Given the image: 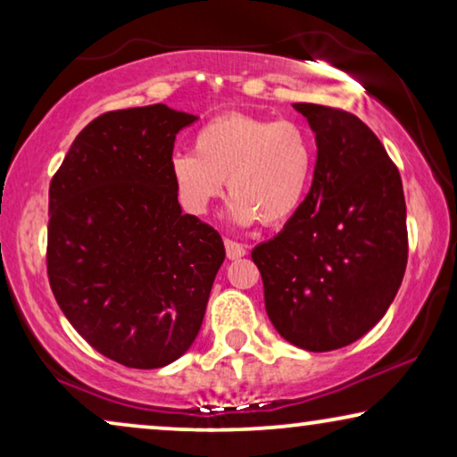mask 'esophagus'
<instances>
[{
  "instance_id": "obj_1",
  "label": "esophagus",
  "mask_w": 457,
  "mask_h": 457,
  "mask_svg": "<svg viewBox=\"0 0 457 457\" xmlns=\"http://www.w3.org/2000/svg\"><path fill=\"white\" fill-rule=\"evenodd\" d=\"M224 247H227L228 260H239L247 253V247L243 243H237L233 239H224Z\"/></svg>"
}]
</instances>
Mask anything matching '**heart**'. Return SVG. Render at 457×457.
<instances>
[{"label":"heart","mask_w":457,"mask_h":457,"mask_svg":"<svg viewBox=\"0 0 457 457\" xmlns=\"http://www.w3.org/2000/svg\"><path fill=\"white\" fill-rule=\"evenodd\" d=\"M195 154H174L170 177L189 214H208L222 197L224 180L233 202L228 214L241 227L289 222L308 195L314 172V141L293 120L233 114L197 130Z\"/></svg>","instance_id":"b5f03b06"}]
</instances>
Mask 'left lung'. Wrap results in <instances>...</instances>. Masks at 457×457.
Returning a JSON list of instances; mask_svg holds the SVG:
<instances>
[{"instance_id": "obj_1", "label": "left lung", "mask_w": 457, "mask_h": 457, "mask_svg": "<svg viewBox=\"0 0 457 457\" xmlns=\"http://www.w3.org/2000/svg\"><path fill=\"white\" fill-rule=\"evenodd\" d=\"M316 133V168L297 214L253 247L266 312L308 352L364 337L397 295L408 264L405 199L378 137L345 110L293 104Z\"/></svg>"}]
</instances>
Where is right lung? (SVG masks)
<instances>
[{
  "mask_svg": "<svg viewBox=\"0 0 457 457\" xmlns=\"http://www.w3.org/2000/svg\"><path fill=\"white\" fill-rule=\"evenodd\" d=\"M197 116L164 104L105 112L77 135L49 185L47 277L93 349L152 370L202 328L224 243L183 214L174 139Z\"/></svg>",
  "mask_w": 457,
  "mask_h": 457,
  "instance_id": "1",
  "label": "right lung"
}]
</instances>
